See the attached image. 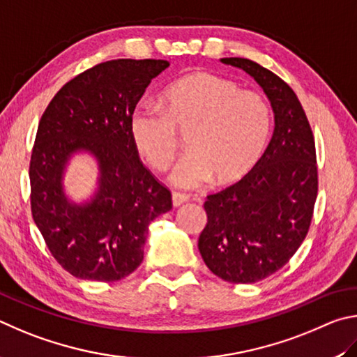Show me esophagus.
Returning a JSON list of instances; mask_svg holds the SVG:
<instances>
[{
  "label": "esophagus",
  "mask_w": 357,
  "mask_h": 357,
  "mask_svg": "<svg viewBox=\"0 0 357 357\" xmlns=\"http://www.w3.org/2000/svg\"><path fill=\"white\" fill-rule=\"evenodd\" d=\"M190 196L183 195V192H172V205L174 207H180V205L188 202Z\"/></svg>",
  "instance_id": "esophagus-1"
}]
</instances>
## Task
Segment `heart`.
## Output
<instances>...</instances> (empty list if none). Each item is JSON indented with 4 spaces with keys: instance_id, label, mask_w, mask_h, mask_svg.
Here are the masks:
<instances>
[{
    "instance_id": "b5f03b06",
    "label": "heart",
    "mask_w": 357,
    "mask_h": 357,
    "mask_svg": "<svg viewBox=\"0 0 357 357\" xmlns=\"http://www.w3.org/2000/svg\"><path fill=\"white\" fill-rule=\"evenodd\" d=\"M162 108L137 105L130 116L135 146L155 169H166L186 136V152L169 174L178 188H197L241 180L257 165L271 130L270 106L257 92L240 91L227 78L196 72L161 92Z\"/></svg>"
}]
</instances>
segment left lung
<instances>
[{
  "instance_id": "1",
  "label": "left lung",
  "mask_w": 357,
  "mask_h": 357,
  "mask_svg": "<svg viewBox=\"0 0 357 357\" xmlns=\"http://www.w3.org/2000/svg\"><path fill=\"white\" fill-rule=\"evenodd\" d=\"M221 62L245 70L264 89L274 131L251 172L207 196V226L197 246L218 278L254 284L280 270L309 232L318 192L315 141L296 93L284 79L251 59Z\"/></svg>"
}]
</instances>
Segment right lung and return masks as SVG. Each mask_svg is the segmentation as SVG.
<instances>
[{"instance_id":"obj_1","label":"right lung","mask_w":357,"mask_h":357,"mask_svg":"<svg viewBox=\"0 0 357 357\" xmlns=\"http://www.w3.org/2000/svg\"><path fill=\"white\" fill-rule=\"evenodd\" d=\"M169 67L162 59H114L61 87L47 106L31 155V210L58 264L75 278L114 282L144 259L147 229L172 208L171 191L139 160L130 116L146 87ZM98 162L94 195L73 203L63 188L75 154Z\"/></svg>"}]
</instances>
